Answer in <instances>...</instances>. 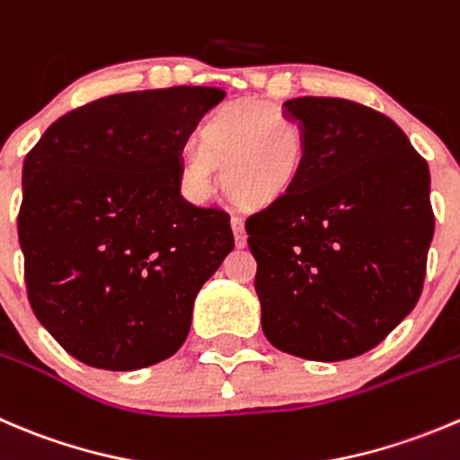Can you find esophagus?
I'll return each instance as SVG.
<instances>
[{
	"label": "esophagus",
	"mask_w": 460,
	"mask_h": 460,
	"mask_svg": "<svg viewBox=\"0 0 460 460\" xmlns=\"http://www.w3.org/2000/svg\"><path fill=\"white\" fill-rule=\"evenodd\" d=\"M231 229H234L235 235V247L243 249L247 244V231H244L243 217H231Z\"/></svg>",
	"instance_id": "esophagus-1"
}]
</instances>
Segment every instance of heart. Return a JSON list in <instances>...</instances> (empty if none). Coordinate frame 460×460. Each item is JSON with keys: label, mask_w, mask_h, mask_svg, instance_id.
<instances>
[{"label": "heart", "mask_w": 460, "mask_h": 460, "mask_svg": "<svg viewBox=\"0 0 460 460\" xmlns=\"http://www.w3.org/2000/svg\"><path fill=\"white\" fill-rule=\"evenodd\" d=\"M305 164V135L276 105L238 101L217 110L199 130L180 166V184L190 202L216 190L217 166L225 193L240 207H267L283 198Z\"/></svg>", "instance_id": "1"}]
</instances>
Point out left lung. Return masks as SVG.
<instances>
[{
  "mask_svg": "<svg viewBox=\"0 0 460 460\" xmlns=\"http://www.w3.org/2000/svg\"><path fill=\"white\" fill-rule=\"evenodd\" d=\"M283 114L305 164L280 199L247 217L262 332L312 362L358 358L413 310L434 238L429 166L380 111L301 96Z\"/></svg>",
  "mask_w": 460,
  "mask_h": 460,
  "instance_id": "left-lung-1",
  "label": "left lung"
}]
</instances>
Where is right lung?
Masks as SVG:
<instances>
[{"mask_svg": "<svg viewBox=\"0 0 460 460\" xmlns=\"http://www.w3.org/2000/svg\"><path fill=\"white\" fill-rule=\"evenodd\" d=\"M222 98L189 84L98 98L51 123L26 155V292L78 362L139 371L189 337L195 296L234 234L225 211L180 193L181 150Z\"/></svg>", "mask_w": 460, "mask_h": 460, "instance_id": "add662e5", "label": "right lung"}]
</instances>
